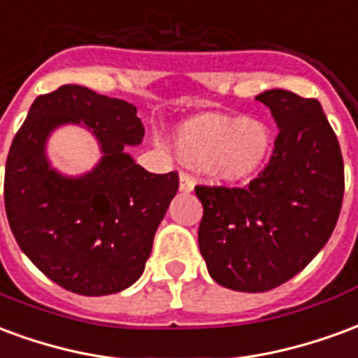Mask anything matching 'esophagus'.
Returning <instances> with one entry per match:
<instances>
[{"mask_svg": "<svg viewBox=\"0 0 358 358\" xmlns=\"http://www.w3.org/2000/svg\"><path fill=\"white\" fill-rule=\"evenodd\" d=\"M194 187H195V182L194 178L189 176V174H180V192L182 194H189V192H194Z\"/></svg>", "mask_w": 358, "mask_h": 358, "instance_id": "34e87169", "label": "esophagus"}]
</instances>
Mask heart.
Instances as JSON below:
<instances>
[{
  "label": "heart",
  "instance_id": "1",
  "mask_svg": "<svg viewBox=\"0 0 358 358\" xmlns=\"http://www.w3.org/2000/svg\"><path fill=\"white\" fill-rule=\"evenodd\" d=\"M172 145L184 163L205 169L220 184H245L268 164L274 134L263 120L201 113L176 126Z\"/></svg>",
  "mask_w": 358,
  "mask_h": 358
}]
</instances>
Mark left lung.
<instances>
[{
    "label": "left lung",
    "mask_w": 358,
    "mask_h": 358,
    "mask_svg": "<svg viewBox=\"0 0 358 358\" xmlns=\"http://www.w3.org/2000/svg\"><path fill=\"white\" fill-rule=\"evenodd\" d=\"M276 120L274 153L248 187L197 186L210 278L234 292H268L299 274L330 240L343 201V157L322 105L287 90L255 97Z\"/></svg>",
    "instance_id": "1"
}]
</instances>
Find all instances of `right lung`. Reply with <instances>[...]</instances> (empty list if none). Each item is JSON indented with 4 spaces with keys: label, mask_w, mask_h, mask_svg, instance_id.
<instances>
[{
    "label": "right lung",
    "mask_w": 358,
    "mask_h": 358,
    "mask_svg": "<svg viewBox=\"0 0 358 358\" xmlns=\"http://www.w3.org/2000/svg\"><path fill=\"white\" fill-rule=\"evenodd\" d=\"M84 125L100 143L92 171L69 177L50 166L47 140ZM143 126L132 103L66 84L36 97L5 164V213L22 253L45 276L80 295H110L143 274L153 238L178 192V174H151L128 145Z\"/></svg>",
    "instance_id": "obj_1"
}]
</instances>
